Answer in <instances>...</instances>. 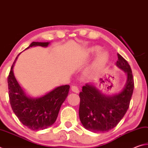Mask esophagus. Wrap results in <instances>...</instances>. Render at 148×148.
Instances as JSON below:
<instances>
[{
	"label": "esophagus",
	"mask_w": 148,
	"mask_h": 148,
	"mask_svg": "<svg viewBox=\"0 0 148 148\" xmlns=\"http://www.w3.org/2000/svg\"><path fill=\"white\" fill-rule=\"evenodd\" d=\"M71 90L73 92H76V93H77V92H79V89H78V88H77V87H76V86H72V87H71Z\"/></svg>",
	"instance_id": "34e87169"
}]
</instances>
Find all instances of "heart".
<instances>
[{"label":"heart","instance_id":"heart-1","mask_svg":"<svg viewBox=\"0 0 148 148\" xmlns=\"http://www.w3.org/2000/svg\"><path fill=\"white\" fill-rule=\"evenodd\" d=\"M100 50H101V49H100L99 47H97V46L93 47L91 49V52H92V53H98L100 51ZM106 60H107V57L106 56V55L104 53L100 55L96 61V66L98 67L103 65L105 62H106Z\"/></svg>","mask_w":148,"mask_h":148}]
</instances>
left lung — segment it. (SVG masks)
<instances>
[{"label":"left lung","mask_w":148,"mask_h":148,"mask_svg":"<svg viewBox=\"0 0 148 148\" xmlns=\"http://www.w3.org/2000/svg\"><path fill=\"white\" fill-rule=\"evenodd\" d=\"M117 66L126 72L127 83L123 91L113 96H105L92 85L82 87L79 92V116L83 126L90 131L108 132L114 128L128 110L133 92V75L128 62L117 53Z\"/></svg>","instance_id":"left-lung-1"}]
</instances>
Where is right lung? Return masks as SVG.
<instances>
[{"label":"right lung","instance_id":"right-lung-1","mask_svg":"<svg viewBox=\"0 0 148 148\" xmlns=\"http://www.w3.org/2000/svg\"><path fill=\"white\" fill-rule=\"evenodd\" d=\"M49 44L33 42L26 49L36 46L47 47ZM18 56L12 64L8 77L10 103L14 114L25 126L33 131L45 129L56 122L60 108L68 96L70 86H59L40 98L31 99L27 97L13 72Z\"/></svg>","mask_w":148,"mask_h":148}]
</instances>
